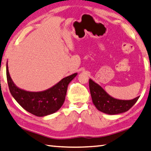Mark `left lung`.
Returning <instances> with one entry per match:
<instances>
[{"label":"left lung","instance_id":"obj_1","mask_svg":"<svg viewBox=\"0 0 151 151\" xmlns=\"http://www.w3.org/2000/svg\"><path fill=\"white\" fill-rule=\"evenodd\" d=\"M89 87L93 105L97 110L108 114L114 115L125 113L137 102L139 97L138 96L130 100L115 99L91 79L89 80Z\"/></svg>","mask_w":151,"mask_h":151}]
</instances>
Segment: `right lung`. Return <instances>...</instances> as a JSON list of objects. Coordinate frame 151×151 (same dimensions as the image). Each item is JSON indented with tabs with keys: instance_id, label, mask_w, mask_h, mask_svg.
Segmentation results:
<instances>
[{
	"instance_id": "1",
	"label": "right lung",
	"mask_w": 151,
	"mask_h": 151,
	"mask_svg": "<svg viewBox=\"0 0 151 151\" xmlns=\"http://www.w3.org/2000/svg\"><path fill=\"white\" fill-rule=\"evenodd\" d=\"M77 73L63 78L52 87L42 91H29L17 87L9 73L6 63L7 81L12 96L22 107L37 116H45L55 113L63 105L68 85Z\"/></svg>"
}]
</instances>
